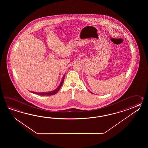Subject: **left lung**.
I'll use <instances>...</instances> for the list:
<instances>
[{
	"mask_svg": "<svg viewBox=\"0 0 148 148\" xmlns=\"http://www.w3.org/2000/svg\"><path fill=\"white\" fill-rule=\"evenodd\" d=\"M91 92V93H92V92Z\"/></svg>",
	"mask_w": 148,
	"mask_h": 148,
	"instance_id": "obj_1",
	"label": "left lung"
}]
</instances>
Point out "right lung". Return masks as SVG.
<instances>
[{
  "instance_id": "obj_1",
  "label": "right lung",
  "mask_w": 148,
  "mask_h": 148,
  "mask_svg": "<svg viewBox=\"0 0 148 148\" xmlns=\"http://www.w3.org/2000/svg\"><path fill=\"white\" fill-rule=\"evenodd\" d=\"M63 77V79L62 80L61 82H60V85L58 87V88L57 89H56L55 90H54L53 91H50V92H34V91H31L32 93L33 94H35L39 95H41V96H51V95H53L56 94L57 92H58V91L59 90L60 88L61 87L62 85L63 84V81H64V77Z\"/></svg>"
}]
</instances>
